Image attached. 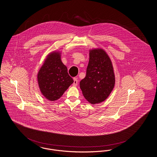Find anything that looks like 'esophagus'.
Returning a JSON list of instances; mask_svg holds the SVG:
<instances>
[{"instance_id":"34e87169","label":"esophagus","mask_w":157,"mask_h":157,"mask_svg":"<svg viewBox=\"0 0 157 157\" xmlns=\"http://www.w3.org/2000/svg\"><path fill=\"white\" fill-rule=\"evenodd\" d=\"M78 84V81L77 79V78H73V85L76 86Z\"/></svg>"}]
</instances>
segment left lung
I'll list each match as a JSON object with an SVG mask.
<instances>
[{
    "label": "left lung",
    "instance_id": "1",
    "mask_svg": "<svg viewBox=\"0 0 157 157\" xmlns=\"http://www.w3.org/2000/svg\"><path fill=\"white\" fill-rule=\"evenodd\" d=\"M79 84L85 98L91 104L101 103L108 98L115 85V75L105 51H90L86 76Z\"/></svg>",
    "mask_w": 157,
    "mask_h": 157
}]
</instances>
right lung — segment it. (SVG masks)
Listing matches in <instances>:
<instances>
[{"label": "right lung", "mask_w": 157, "mask_h": 157, "mask_svg": "<svg viewBox=\"0 0 157 157\" xmlns=\"http://www.w3.org/2000/svg\"><path fill=\"white\" fill-rule=\"evenodd\" d=\"M37 81L41 93L50 101L60 98L73 82L59 52L49 55L38 72Z\"/></svg>", "instance_id": "add662e5"}]
</instances>
